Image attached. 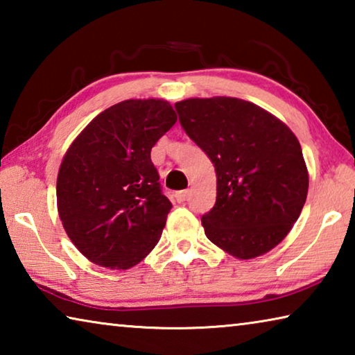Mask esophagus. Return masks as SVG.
<instances>
[{
	"label": "esophagus",
	"instance_id": "esophagus-1",
	"mask_svg": "<svg viewBox=\"0 0 355 355\" xmlns=\"http://www.w3.org/2000/svg\"><path fill=\"white\" fill-rule=\"evenodd\" d=\"M188 196H189V191H188V189L175 192V199H177V202H178V203H183V202L188 200Z\"/></svg>",
	"mask_w": 355,
	"mask_h": 355
}]
</instances>
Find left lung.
<instances>
[{
	"label": "left lung",
	"instance_id": "obj_1",
	"mask_svg": "<svg viewBox=\"0 0 355 355\" xmlns=\"http://www.w3.org/2000/svg\"><path fill=\"white\" fill-rule=\"evenodd\" d=\"M180 123L211 159L216 203L202 216L209 241L241 260L275 248L302 211L309 172L293 131L250 101L175 103Z\"/></svg>",
	"mask_w": 355,
	"mask_h": 355
}]
</instances>
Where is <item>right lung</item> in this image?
<instances>
[{
    "instance_id": "obj_1",
    "label": "right lung",
    "mask_w": 355,
    "mask_h": 355,
    "mask_svg": "<svg viewBox=\"0 0 355 355\" xmlns=\"http://www.w3.org/2000/svg\"><path fill=\"white\" fill-rule=\"evenodd\" d=\"M175 122L164 100H125L100 112L65 153L59 218L92 263L128 269L159 241L172 203L150 152Z\"/></svg>"
}]
</instances>
